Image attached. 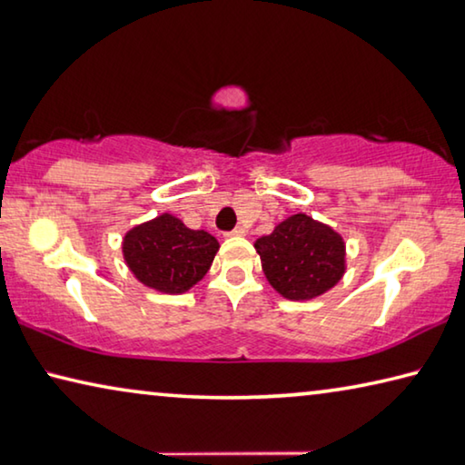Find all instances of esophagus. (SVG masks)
I'll return each instance as SVG.
<instances>
[{"label": "esophagus", "instance_id": "esophagus-1", "mask_svg": "<svg viewBox=\"0 0 465 465\" xmlns=\"http://www.w3.org/2000/svg\"><path fill=\"white\" fill-rule=\"evenodd\" d=\"M246 232L244 230H242V227H235V230H232V232H227L225 235H244Z\"/></svg>", "mask_w": 465, "mask_h": 465}]
</instances>
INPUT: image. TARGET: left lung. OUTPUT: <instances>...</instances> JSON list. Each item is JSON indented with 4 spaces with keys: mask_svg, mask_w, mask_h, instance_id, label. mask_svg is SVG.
<instances>
[{
    "mask_svg": "<svg viewBox=\"0 0 465 465\" xmlns=\"http://www.w3.org/2000/svg\"><path fill=\"white\" fill-rule=\"evenodd\" d=\"M267 282L287 300H312L345 272V242L329 225L298 213L256 240Z\"/></svg>",
    "mask_w": 465,
    "mask_h": 465,
    "instance_id": "8db88e82",
    "label": "left lung"
}]
</instances>
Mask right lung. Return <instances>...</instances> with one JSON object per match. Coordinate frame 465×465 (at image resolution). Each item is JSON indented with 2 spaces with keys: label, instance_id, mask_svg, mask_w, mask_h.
<instances>
[{
  "label": "right lung",
  "instance_id": "add662e5",
  "mask_svg": "<svg viewBox=\"0 0 465 465\" xmlns=\"http://www.w3.org/2000/svg\"><path fill=\"white\" fill-rule=\"evenodd\" d=\"M219 242L204 230H190L163 213L124 235L122 252L140 283L163 293H183L211 269Z\"/></svg>",
  "mask_w": 465,
  "mask_h": 465
}]
</instances>
